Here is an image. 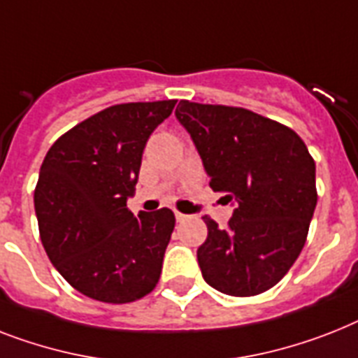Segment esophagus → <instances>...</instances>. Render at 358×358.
Masks as SVG:
<instances>
[{
	"label": "esophagus",
	"instance_id": "esophagus-1",
	"mask_svg": "<svg viewBox=\"0 0 358 358\" xmlns=\"http://www.w3.org/2000/svg\"><path fill=\"white\" fill-rule=\"evenodd\" d=\"M176 220H178V222H184V220H187V215H184V213H180V211H176Z\"/></svg>",
	"mask_w": 358,
	"mask_h": 358
}]
</instances>
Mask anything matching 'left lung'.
<instances>
[{"instance_id":"obj_1","label":"left lung","mask_w":358,"mask_h":358,"mask_svg":"<svg viewBox=\"0 0 358 358\" xmlns=\"http://www.w3.org/2000/svg\"><path fill=\"white\" fill-rule=\"evenodd\" d=\"M209 187L237 208L220 229L206 215L200 270L213 289L255 296L281 281L303 248L315 213L316 165L292 129L252 110L180 101Z\"/></svg>"}]
</instances>
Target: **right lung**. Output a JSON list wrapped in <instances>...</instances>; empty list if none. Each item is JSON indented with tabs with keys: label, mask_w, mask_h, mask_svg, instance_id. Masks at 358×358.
Masks as SVG:
<instances>
[{
	"label": "right lung",
	"mask_w": 358,
	"mask_h": 358,
	"mask_svg": "<svg viewBox=\"0 0 358 358\" xmlns=\"http://www.w3.org/2000/svg\"><path fill=\"white\" fill-rule=\"evenodd\" d=\"M176 101L113 104L51 145L34 189L40 239L80 294L130 303L152 292L174 229L169 208L138 217L127 208L147 139Z\"/></svg>",
	"instance_id": "1"
}]
</instances>
